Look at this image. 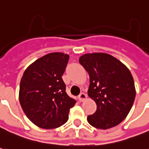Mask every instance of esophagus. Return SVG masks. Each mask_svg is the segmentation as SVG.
<instances>
[{
  "label": "esophagus",
  "mask_w": 149,
  "mask_h": 149,
  "mask_svg": "<svg viewBox=\"0 0 149 149\" xmlns=\"http://www.w3.org/2000/svg\"><path fill=\"white\" fill-rule=\"evenodd\" d=\"M86 98H87V95H86L85 93H81L78 95V99H79L80 101H84L85 100H86Z\"/></svg>",
  "instance_id": "esophagus-1"
}]
</instances>
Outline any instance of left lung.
I'll list each match as a JSON object with an SVG mask.
<instances>
[{
    "instance_id": "left-lung-1",
    "label": "left lung",
    "mask_w": 149,
    "mask_h": 149,
    "mask_svg": "<svg viewBox=\"0 0 149 149\" xmlns=\"http://www.w3.org/2000/svg\"><path fill=\"white\" fill-rule=\"evenodd\" d=\"M80 64L90 77L88 95L97 105L87 121L96 129L118 125L130 111L135 98L134 81L130 71L115 57L105 53L81 56Z\"/></svg>"
}]
</instances>
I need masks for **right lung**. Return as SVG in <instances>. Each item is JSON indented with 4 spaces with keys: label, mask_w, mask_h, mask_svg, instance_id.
<instances>
[{
    "label": "right lung",
    "mask_w": 149,
    "mask_h": 149,
    "mask_svg": "<svg viewBox=\"0 0 149 149\" xmlns=\"http://www.w3.org/2000/svg\"><path fill=\"white\" fill-rule=\"evenodd\" d=\"M69 55L51 53L34 61L24 72L19 100L24 114L42 129H56L68 120L76 104L66 92L62 79Z\"/></svg>",
    "instance_id": "add662e5"
}]
</instances>
